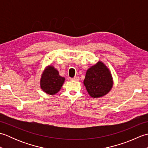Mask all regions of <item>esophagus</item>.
<instances>
[{
  "instance_id": "esophagus-1",
  "label": "esophagus",
  "mask_w": 148,
  "mask_h": 148,
  "mask_svg": "<svg viewBox=\"0 0 148 148\" xmlns=\"http://www.w3.org/2000/svg\"><path fill=\"white\" fill-rule=\"evenodd\" d=\"M71 81H79V77L75 76L73 78H71Z\"/></svg>"
}]
</instances>
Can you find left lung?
Returning <instances> with one entry per match:
<instances>
[{
    "label": "left lung",
    "instance_id": "left-lung-1",
    "mask_svg": "<svg viewBox=\"0 0 148 148\" xmlns=\"http://www.w3.org/2000/svg\"><path fill=\"white\" fill-rule=\"evenodd\" d=\"M84 84L89 95L98 98L106 95L112 86V79L109 69L101 62L88 69Z\"/></svg>",
    "mask_w": 148,
    "mask_h": 148
}]
</instances>
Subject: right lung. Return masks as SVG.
Wrapping results in <instances>:
<instances>
[{"label":"right lung","instance_id":"add662e5","mask_svg":"<svg viewBox=\"0 0 148 148\" xmlns=\"http://www.w3.org/2000/svg\"><path fill=\"white\" fill-rule=\"evenodd\" d=\"M64 81L65 78L60 76L58 71L52 66H49L42 75L40 87L46 93L55 95L60 90Z\"/></svg>","mask_w":148,"mask_h":148}]
</instances>
